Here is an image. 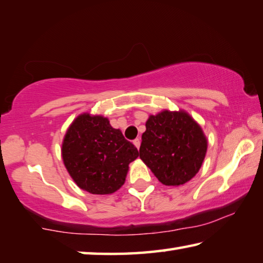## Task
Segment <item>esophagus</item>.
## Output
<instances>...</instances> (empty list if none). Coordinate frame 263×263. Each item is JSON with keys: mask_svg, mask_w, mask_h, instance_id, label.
Masks as SVG:
<instances>
[{"mask_svg": "<svg viewBox=\"0 0 263 263\" xmlns=\"http://www.w3.org/2000/svg\"><path fill=\"white\" fill-rule=\"evenodd\" d=\"M133 144H135L136 147L139 149L140 148V139H139V138H137V139L133 140Z\"/></svg>", "mask_w": 263, "mask_h": 263, "instance_id": "esophagus-1", "label": "esophagus"}]
</instances>
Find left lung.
<instances>
[{
  "label": "left lung",
  "instance_id": "8db88e82",
  "mask_svg": "<svg viewBox=\"0 0 263 263\" xmlns=\"http://www.w3.org/2000/svg\"><path fill=\"white\" fill-rule=\"evenodd\" d=\"M141 136L139 157L164 185L189 182L202 167L208 139L199 124L180 109L149 115Z\"/></svg>",
  "mask_w": 263,
  "mask_h": 263
}]
</instances>
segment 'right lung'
Here are the masks:
<instances>
[{"mask_svg":"<svg viewBox=\"0 0 263 263\" xmlns=\"http://www.w3.org/2000/svg\"><path fill=\"white\" fill-rule=\"evenodd\" d=\"M61 157L80 189L92 195H110L125 183L128 164L139 152L104 116L83 112L66 131Z\"/></svg>","mask_w":263,"mask_h":263,"instance_id":"obj_1","label":"right lung"}]
</instances>
